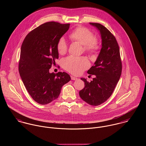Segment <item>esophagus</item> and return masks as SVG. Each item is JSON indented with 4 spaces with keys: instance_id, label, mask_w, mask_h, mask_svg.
<instances>
[{
    "instance_id": "1",
    "label": "esophagus",
    "mask_w": 146,
    "mask_h": 146,
    "mask_svg": "<svg viewBox=\"0 0 146 146\" xmlns=\"http://www.w3.org/2000/svg\"><path fill=\"white\" fill-rule=\"evenodd\" d=\"M71 80H78V78H76V77H74V76H71Z\"/></svg>"
}]
</instances>
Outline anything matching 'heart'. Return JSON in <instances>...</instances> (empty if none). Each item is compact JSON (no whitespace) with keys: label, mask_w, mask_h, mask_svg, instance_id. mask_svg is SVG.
<instances>
[{"label":"heart","mask_w":146,"mask_h":146,"mask_svg":"<svg viewBox=\"0 0 146 146\" xmlns=\"http://www.w3.org/2000/svg\"><path fill=\"white\" fill-rule=\"evenodd\" d=\"M70 40L77 42L83 46L84 52L90 54H94L99 49L100 45L93 32L89 29L79 26L68 35ZM57 49L60 54H64L67 50V44L64 38H60L57 43ZM89 66L88 61L84 57L69 56L63 61V67L67 71L74 75L81 74Z\"/></svg>","instance_id":"1"}]
</instances>
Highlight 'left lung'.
Listing matches in <instances>:
<instances>
[{"mask_svg": "<svg viewBox=\"0 0 146 146\" xmlns=\"http://www.w3.org/2000/svg\"><path fill=\"white\" fill-rule=\"evenodd\" d=\"M90 24L100 32L102 48L94 65L87 71L96 75L95 78L90 82L81 78L85 86L79 92V96L87 104L96 106L104 103L112 95L121 75L122 63L119 46L113 35L100 23Z\"/></svg>", "mask_w": 146, "mask_h": 146, "instance_id": "obj_1", "label": "left lung"}]
</instances>
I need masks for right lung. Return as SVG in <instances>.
Segmentation results:
<instances>
[{
    "label": "right lung",
    "instance_id": "1",
    "mask_svg": "<svg viewBox=\"0 0 146 146\" xmlns=\"http://www.w3.org/2000/svg\"><path fill=\"white\" fill-rule=\"evenodd\" d=\"M69 27V23L48 22L30 32L22 42L20 75L28 93L39 104H48L56 100L63 85L71 80L66 72L56 74L49 71L58 58L57 43Z\"/></svg>",
    "mask_w": 146,
    "mask_h": 146
}]
</instances>
